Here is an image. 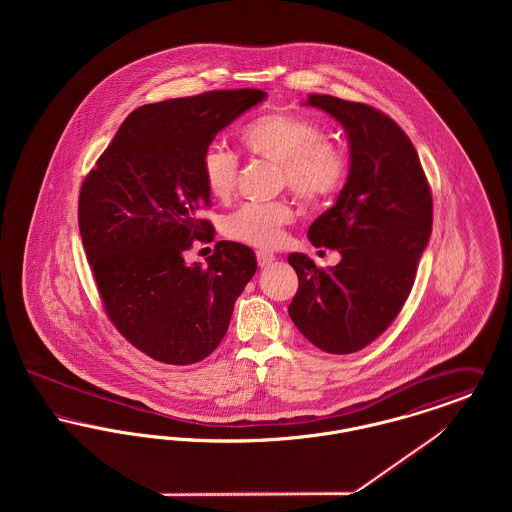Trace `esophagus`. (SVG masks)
<instances>
[{
  "label": "esophagus",
  "instance_id": "1",
  "mask_svg": "<svg viewBox=\"0 0 512 512\" xmlns=\"http://www.w3.org/2000/svg\"><path fill=\"white\" fill-rule=\"evenodd\" d=\"M274 253H270V251H257V263H259V267L267 268L270 263H274Z\"/></svg>",
  "mask_w": 512,
  "mask_h": 512
}]
</instances>
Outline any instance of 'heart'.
<instances>
[{"label": "heart", "mask_w": 512, "mask_h": 512, "mask_svg": "<svg viewBox=\"0 0 512 512\" xmlns=\"http://www.w3.org/2000/svg\"><path fill=\"white\" fill-rule=\"evenodd\" d=\"M242 146L257 157L278 163L282 182L307 205H318L338 194L345 182L347 159L340 147L326 140L315 119L274 109L247 122L240 132ZM201 176L215 199H228L238 182V157L228 149L211 146L201 157ZM293 220L286 201L247 203L222 222L226 238L270 249L282 242L284 228Z\"/></svg>", "instance_id": "b5f03b06"}]
</instances>
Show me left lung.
I'll list each match as a JSON object with an SVG mask.
<instances>
[{
    "label": "left lung",
    "mask_w": 512,
    "mask_h": 512,
    "mask_svg": "<svg viewBox=\"0 0 512 512\" xmlns=\"http://www.w3.org/2000/svg\"><path fill=\"white\" fill-rule=\"evenodd\" d=\"M307 105L340 122L349 140V174L334 207L307 236L338 249L336 267L292 253L299 288L288 313L297 330L334 355L376 340L403 309L432 234V192L418 153L399 124L355 101L311 94Z\"/></svg>",
    "instance_id": "left-lung-1"
}]
</instances>
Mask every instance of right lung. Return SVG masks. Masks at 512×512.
<instances>
[{"mask_svg":"<svg viewBox=\"0 0 512 512\" xmlns=\"http://www.w3.org/2000/svg\"><path fill=\"white\" fill-rule=\"evenodd\" d=\"M267 98L219 90L132 111L86 176L78 226L105 313L126 340L167 365H194L224 338L257 270L244 244L217 242L207 265L184 261L213 242L201 157L224 126Z\"/></svg>","mask_w":512,"mask_h":512,"instance_id":"add662e5","label":"right lung"}]
</instances>
